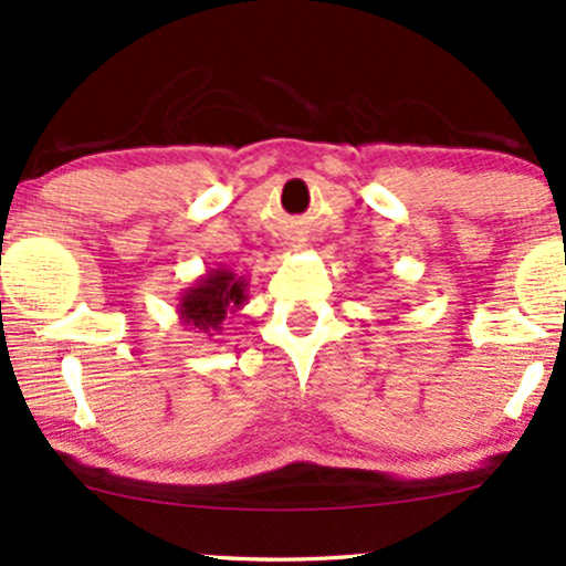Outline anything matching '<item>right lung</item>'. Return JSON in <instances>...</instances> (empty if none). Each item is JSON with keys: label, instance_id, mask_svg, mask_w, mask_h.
I'll use <instances>...</instances> for the list:
<instances>
[{"label": "right lung", "instance_id": "right-lung-1", "mask_svg": "<svg viewBox=\"0 0 566 566\" xmlns=\"http://www.w3.org/2000/svg\"><path fill=\"white\" fill-rule=\"evenodd\" d=\"M244 303H248V279L234 274L227 265H218L181 292L176 313L184 326L213 339L223 332L227 313L242 311Z\"/></svg>", "mask_w": 566, "mask_h": 566}]
</instances>
